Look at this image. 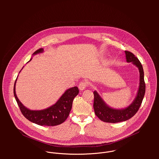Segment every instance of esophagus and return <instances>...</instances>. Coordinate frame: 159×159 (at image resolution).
I'll use <instances>...</instances> for the list:
<instances>
[{"label":"esophagus","mask_w":159,"mask_h":159,"mask_svg":"<svg viewBox=\"0 0 159 159\" xmlns=\"http://www.w3.org/2000/svg\"><path fill=\"white\" fill-rule=\"evenodd\" d=\"M87 82L86 81H82L80 82L79 85V88L80 90H83L87 87Z\"/></svg>","instance_id":"obj_1"}]
</instances>
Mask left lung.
Masks as SVG:
<instances>
[{
	"label": "left lung",
	"instance_id": "8db88e82",
	"mask_svg": "<svg viewBox=\"0 0 159 159\" xmlns=\"http://www.w3.org/2000/svg\"><path fill=\"white\" fill-rule=\"evenodd\" d=\"M126 61L132 62L138 67L140 73V83L138 92L133 101L126 107L123 109H114L109 107L102 99L96 90L94 91V109L96 115L102 121L115 123L125 121L132 118L139 109L145 93V84L144 81V72L143 66L132 53L125 51Z\"/></svg>",
	"mask_w": 159,
	"mask_h": 159
}]
</instances>
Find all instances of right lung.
<instances>
[{
	"label": "right lung",
	"instance_id": "obj_1",
	"mask_svg": "<svg viewBox=\"0 0 159 159\" xmlns=\"http://www.w3.org/2000/svg\"><path fill=\"white\" fill-rule=\"evenodd\" d=\"M43 52L44 50L40 48L34 52L33 55L43 53ZM31 60L32 58H31L29 61ZM17 79V77L14 85V95L22 114L26 119L40 126H52L60 125L66 120L71 111L74 99L79 93L77 87L75 86L67 89L56 103L49 107L41 110H31L22 104L17 97L16 94Z\"/></svg>",
	"mask_w": 159,
	"mask_h": 159
}]
</instances>
